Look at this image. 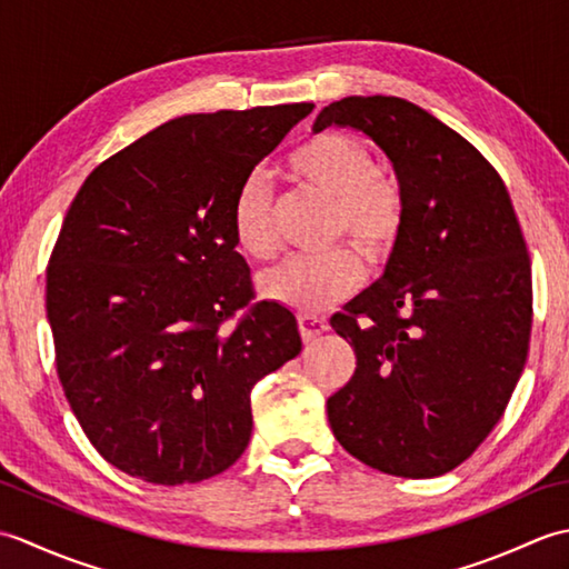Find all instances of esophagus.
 Masks as SVG:
<instances>
[{
    "instance_id": "1",
    "label": "esophagus",
    "mask_w": 569,
    "mask_h": 569,
    "mask_svg": "<svg viewBox=\"0 0 569 569\" xmlns=\"http://www.w3.org/2000/svg\"><path fill=\"white\" fill-rule=\"evenodd\" d=\"M298 328H300V335H303L306 342H316L322 332H328V322L320 318L303 316L298 320Z\"/></svg>"
}]
</instances>
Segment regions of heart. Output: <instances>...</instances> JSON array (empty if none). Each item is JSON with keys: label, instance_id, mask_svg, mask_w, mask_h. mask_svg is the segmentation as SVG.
Segmentation results:
<instances>
[{"label": "heart", "instance_id": "1", "mask_svg": "<svg viewBox=\"0 0 569 569\" xmlns=\"http://www.w3.org/2000/svg\"><path fill=\"white\" fill-rule=\"evenodd\" d=\"M300 183L335 202L332 234L345 237L377 261L401 229V196L383 180L379 161L365 141L328 131L298 147L288 161ZM232 232L239 249L266 261L278 251L273 192L261 176L241 183L232 208ZM361 263L355 251L332 249L316 257H293L261 278V293L300 316H318L359 286Z\"/></svg>", "mask_w": 569, "mask_h": 569}]
</instances>
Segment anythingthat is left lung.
<instances>
[{
  "label": "left lung",
  "instance_id": "8db88e82",
  "mask_svg": "<svg viewBox=\"0 0 569 569\" xmlns=\"http://www.w3.org/2000/svg\"><path fill=\"white\" fill-rule=\"evenodd\" d=\"M393 166L401 229L377 283L330 320L355 377L328 398L337 442L383 475L462 465L503 416L528 357L530 259L503 180L422 107L373 94L322 107Z\"/></svg>",
  "mask_w": 569,
  "mask_h": 569
}]
</instances>
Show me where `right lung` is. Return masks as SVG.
Masks as SVG:
<instances>
[{"label": "right lung", "mask_w": 569, "mask_h": 569, "mask_svg": "<svg viewBox=\"0 0 569 569\" xmlns=\"http://www.w3.org/2000/svg\"><path fill=\"white\" fill-rule=\"evenodd\" d=\"M310 102L171 119L84 180L48 261L58 379L107 462L178 487L232 467L251 389L303 349L288 308L253 306L232 208Z\"/></svg>", "instance_id": "right-lung-1"}]
</instances>
